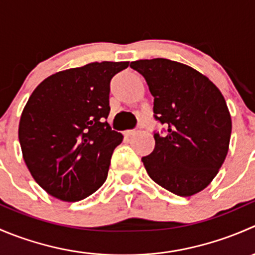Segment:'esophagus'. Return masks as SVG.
<instances>
[{"label": "esophagus", "mask_w": 255, "mask_h": 255, "mask_svg": "<svg viewBox=\"0 0 255 255\" xmlns=\"http://www.w3.org/2000/svg\"><path fill=\"white\" fill-rule=\"evenodd\" d=\"M135 132H137V130H135V129H128V130H125V132H123V134L128 135V137H129V135L134 134Z\"/></svg>", "instance_id": "34e87169"}]
</instances>
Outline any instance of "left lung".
Instances as JSON below:
<instances>
[{
    "instance_id": "1",
    "label": "left lung",
    "mask_w": 255,
    "mask_h": 255,
    "mask_svg": "<svg viewBox=\"0 0 255 255\" xmlns=\"http://www.w3.org/2000/svg\"><path fill=\"white\" fill-rule=\"evenodd\" d=\"M154 97V118L166 134L142 161L153 181L179 196L202 191L217 175L230 148L232 120L218 87L191 66L169 59L130 63Z\"/></svg>"
}]
</instances>
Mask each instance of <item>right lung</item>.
Wrapping results in <instances>:
<instances>
[{
    "instance_id": "add662e5",
    "label": "right lung",
    "mask_w": 255,
    "mask_h": 255,
    "mask_svg": "<svg viewBox=\"0 0 255 255\" xmlns=\"http://www.w3.org/2000/svg\"><path fill=\"white\" fill-rule=\"evenodd\" d=\"M129 61L90 63L43 80L23 109L18 128L33 179L55 199H86L107 179L123 135L105 122L110 82Z\"/></svg>"
}]
</instances>
